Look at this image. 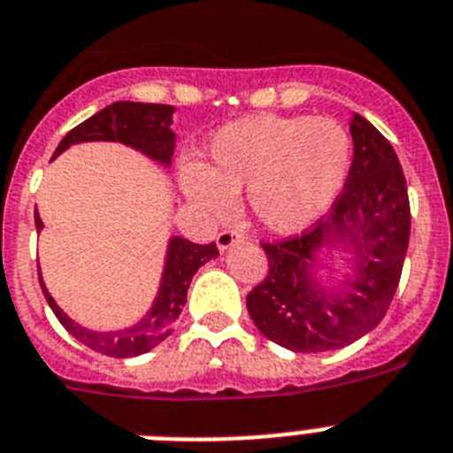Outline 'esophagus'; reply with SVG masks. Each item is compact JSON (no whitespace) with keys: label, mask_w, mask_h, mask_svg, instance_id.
<instances>
[{"label":"esophagus","mask_w":453,"mask_h":453,"mask_svg":"<svg viewBox=\"0 0 453 453\" xmlns=\"http://www.w3.org/2000/svg\"><path fill=\"white\" fill-rule=\"evenodd\" d=\"M242 238H245V234H242V231H238V229H222L218 234V248L222 250H229L231 245H235V242H241Z\"/></svg>","instance_id":"obj_1"}]
</instances>
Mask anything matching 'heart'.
I'll use <instances>...</instances> for the list:
<instances>
[{
	"instance_id": "obj_1",
	"label": "heart",
	"mask_w": 453,
	"mask_h": 453,
	"mask_svg": "<svg viewBox=\"0 0 453 453\" xmlns=\"http://www.w3.org/2000/svg\"><path fill=\"white\" fill-rule=\"evenodd\" d=\"M352 162V141L328 118L257 115L215 132L203 166L182 171V189L218 218L248 187L254 219L273 234L308 229L335 203Z\"/></svg>"
}]
</instances>
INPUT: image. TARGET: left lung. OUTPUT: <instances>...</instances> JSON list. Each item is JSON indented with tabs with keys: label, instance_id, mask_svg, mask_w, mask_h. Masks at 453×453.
<instances>
[{
	"label": "left lung",
	"instance_id": "8db88e82",
	"mask_svg": "<svg viewBox=\"0 0 453 453\" xmlns=\"http://www.w3.org/2000/svg\"><path fill=\"white\" fill-rule=\"evenodd\" d=\"M354 159L326 215L285 241L261 242L268 275L248 294L261 334L291 352H328L352 345L382 321L398 289L410 242L405 175L387 138L361 115L352 118ZM347 240L357 275L345 290L317 286L311 261L326 244Z\"/></svg>",
	"mask_w": 453,
	"mask_h": 453
}]
</instances>
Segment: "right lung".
Returning a JSON list of instances; mask_svg holds the SVG:
<instances>
[{
	"label": "right lung",
	"mask_w": 453,
	"mask_h": 453,
	"mask_svg": "<svg viewBox=\"0 0 453 453\" xmlns=\"http://www.w3.org/2000/svg\"><path fill=\"white\" fill-rule=\"evenodd\" d=\"M175 108L166 106V104H138V101H115L96 115L88 118L78 127H73L62 143L58 145L55 157L62 150H66L69 145L83 143V141H119V143L132 145L143 155L152 157L159 164H171V157L175 150V134L171 132V115ZM34 222H36V231H41L43 222H41L39 212H34ZM218 248L215 242L208 245H196V242L187 241V238H171L168 242L166 266H164V278L159 294L155 298V305L143 319L134 324L132 328L125 331H113V334H96V331H88V328L78 326L76 321H71L69 317L58 308V303L52 301L48 294L43 280L39 278L43 296H46L48 305L52 308L59 324L69 331L78 342H83L85 347L95 349V352L104 354V357L113 358H129L138 357V354L150 352L152 347L159 345L164 338L173 334L175 319L180 317L182 305L187 301V289L192 282L194 273L203 266L205 261H211L212 257H218Z\"/></svg>",
	"instance_id": "right-lung-1"
}]
</instances>
